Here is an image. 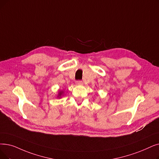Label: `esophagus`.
<instances>
[{
  "label": "esophagus",
  "instance_id": "34e87169",
  "mask_svg": "<svg viewBox=\"0 0 159 159\" xmlns=\"http://www.w3.org/2000/svg\"><path fill=\"white\" fill-rule=\"evenodd\" d=\"M82 83V80H77V81H76V84H77V85L81 84Z\"/></svg>",
  "mask_w": 159,
  "mask_h": 159
}]
</instances>
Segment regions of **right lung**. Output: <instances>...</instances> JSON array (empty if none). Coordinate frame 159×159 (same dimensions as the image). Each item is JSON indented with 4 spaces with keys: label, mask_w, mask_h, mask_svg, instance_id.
<instances>
[{
    "label": "right lung",
    "mask_w": 159,
    "mask_h": 159,
    "mask_svg": "<svg viewBox=\"0 0 159 159\" xmlns=\"http://www.w3.org/2000/svg\"><path fill=\"white\" fill-rule=\"evenodd\" d=\"M61 95V92H60V93H59V94H58V96H60Z\"/></svg>",
    "instance_id": "add662e5"
}]
</instances>
